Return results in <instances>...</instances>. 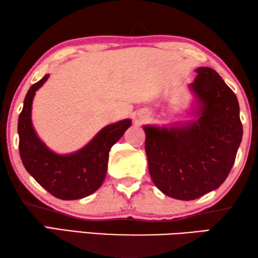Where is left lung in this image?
<instances>
[{"label": "left lung", "instance_id": "left-lung-1", "mask_svg": "<svg viewBox=\"0 0 258 258\" xmlns=\"http://www.w3.org/2000/svg\"><path fill=\"white\" fill-rule=\"evenodd\" d=\"M196 73L189 85L196 119L143 126L151 180L164 195L178 200L217 189L228 177L242 139L233 91L212 68L199 67Z\"/></svg>", "mask_w": 258, "mask_h": 258}]
</instances>
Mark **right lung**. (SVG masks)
<instances>
[{"instance_id": "right-lung-1", "label": "right lung", "mask_w": 258, "mask_h": 258, "mask_svg": "<svg viewBox=\"0 0 258 258\" xmlns=\"http://www.w3.org/2000/svg\"><path fill=\"white\" fill-rule=\"evenodd\" d=\"M49 76L47 74L30 86L25 97L18 119L19 154L27 172L52 196L62 200L82 199L101 186L107 174L109 151L132 120L127 118L104 126L86 146L75 152L56 154L38 138L32 123L35 92Z\"/></svg>"}]
</instances>
